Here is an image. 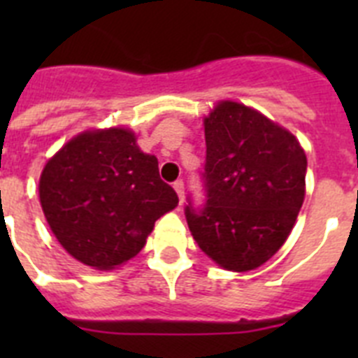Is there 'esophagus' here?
I'll list each match as a JSON object with an SVG mask.
<instances>
[{
    "instance_id": "esophagus-1",
    "label": "esophagus",
    "mask_w": 358,
    "mask_h": 358,
    "mask_svg": "<svg viewBox=\"0 0 358 358\" xmlns=\"http://www.w3.org/2000/svg\"><path fill=\"white\" fill-rule=\"evenodd\" d=\"M173 189L177 192V197H179V202L185 201V182H182V179H177L176 182H173Z\"/></svg>"
}]
</instances>
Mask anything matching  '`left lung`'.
<instances>
[{
    "instance_id": "obj_1",
    "label": "left lung",
    "mask_w": 358,
    "mask_h": 358,
    "mask_svg": "<svg viewBox=\"0 0 358 358\" xmlns=\"http://www.w3.org/2000/svg\"><path fill=\"white\" fill-rule=\"evenodd\" d=\"M206 202L188 197V227L199 248L227 271H251L290 235L305 199L306 156L296 136L262 113L220 102L204 118Z\"/></svg>"
}]
</instances>
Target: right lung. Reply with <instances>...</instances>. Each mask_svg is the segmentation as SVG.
<instances>
[{
	"mask_svg": "<svg viewBox=\"0 0 358 358\" xmlns=\"http://www.w3.org/2000/svg\"><path fill=\"white\" fill-rule=\"evenodd\" d=\"M39 199L62 248L100 271L138 255L154 222L179 202L161 181L157 157L120 127L68 141L44 166Z\"/></svg>",
	"mask_w": 358,
	"mask_h": 358,
	"instance_id": "add662e5",
	"label": "right lung"
}]
</instances>
